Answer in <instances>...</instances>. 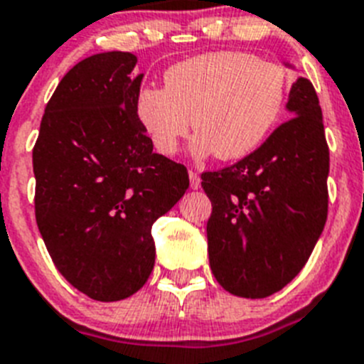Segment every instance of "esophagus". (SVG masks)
Wrapping results in <instances>:
<instances>
[{
    "label": "esophagus",
    "mask_w": 364,
    "mask_h": 364,
    "mask_svg": "<svg viewBox=\"0 0 364 364\" xmlns=\"http://www.w3.org/2000/svg\"><path fill=\"white\" fill-rule=\"evenodd\" d=\"M188 178H191V188H200L201 186V178H200V173H196V172H188Z\"/></svg>",
    "instance_id": "1"
}]
</instances>
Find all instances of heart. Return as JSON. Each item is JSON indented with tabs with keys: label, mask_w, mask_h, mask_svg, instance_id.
Segmentation results:
<instances>
[{
	"label": "heart",
	"mask_w": 364,
	"mask_h": 364,
	"mask_svg": "<svg viewBox=\"0 0 364 364\" xmlns=\"http://www.w3.org/2000/svg\"><path fill=\"white\" fill-rule=\"evenodd\" d=\"M289 95V75L277 62L242 50H216L173 64L163 87H143L135 115L151 144L173 156L188 134L194 157L232 161L257 150L277 126Z\"/></svg>",
	"instance_id": "b5f03b06"
}]
</instances>
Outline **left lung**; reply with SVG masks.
I'll return each instance as SVG.
<instances>
[{"label": "left lung", "mask_w": 364, "mask_h": 364, "mask_svg": "<svg viewBox=\"0 0 364 364\" xmlns=\"http://www.w3.org/2000/svg\"><path fill=\"white\" fill-rule=\"evenodd\" d=\"M286 109L293 119L258 150L232 166L201 173L213 203L210 269L225 291L243 299H264L291 282L328 218L330 150L308 78H296Z\"/></svg>", "instance_id": "left-lung-1"}]
</instances>
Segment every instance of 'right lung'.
Segmentation results:
<instances>
[{"mask_svg": "<svg viewBox=\"0 0 364 364\" xmlns=\"http://www.w3.org/2000/svg\"><path fill=\"white\" fill-rule=\"evenodd\" d=\"M122 50L78 62L60 80L33 150L34 210L56 269L100 302L146 284L151 225L183 198L188 172L154 151L135 99L143 75Z\"/></svg>", "mask_w": 364, "mask_h": 364, "instance_id": "obj_1", "label": "right lung"}]
</instances>
